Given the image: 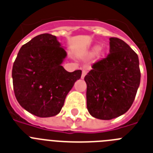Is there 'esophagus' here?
<instances>
[{"label": "esophagus", "instance_id": "esophagus-1", "mask_svg": "<svg viewBox=\"0 0 153 153\" xmlns=\"http://www.w3.org/2000/svg\"><path fill=\"white\" fill-rule=\"evenodd\" d=\"M86 74H87V71H86L85 70H83V71H82V79L85 78V76Z\"/></svg>", "mask_w": 153, "mask_h": 153}]
</instances>
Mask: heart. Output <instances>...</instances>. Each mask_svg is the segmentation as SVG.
<instances>
[{
    "instance_id": "1",
    "label": "heart",
    "mask_w": 153,
    "mask_h": 153,
    "mask_svg": "<svg viewBox=\"0 0 153 153\" xmlns=\"http://www.w3.org/2000/svg\"><path fill=\"white\" fill-rule=\"evenodd\" d=\"M98 50H99V47H98V46H95V47L94 48H93V50H92V51H91V54H95V52H96V51H98Z\"/></svg>"
}]
</instances>
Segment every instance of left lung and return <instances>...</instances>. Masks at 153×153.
<instances>
[{"label": "left lung", "mask_w": 153, "mask_h": 153, "mask_svg": "<svg viewBox=\"0 0 153 153\" xmlns=\"http://www.w3.org/2000/svg\"><path fill=\"white\" fill-rule=\"evenodd\" d=\"M109 54L85 77L87 108L96 119L110 120L132 106L140 84L137 54L123 40L109 38Z\"/></svg>", "instance_id": "1"}]
</instances>
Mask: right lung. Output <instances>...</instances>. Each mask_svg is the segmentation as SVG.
Listing matches in <instances>:
<instances>
[{
	"label": "right lung",
	"mask_w": 153,
	"mask_h": 153,
	"mask_svg": "<svg viewBox=\"0 0 153 153\" xmlns=\"http://www.w3.org/2000/svg\"><path fill=\"white\" fill-rule=\"evenodd\" d=\"M66 51L51 34L34 37L21 48L13 65L14 95L28 112L46 118L58 115L68 93L82 76L62 66Z\"/></svg>",
	"instance_id": "add662e5"
}]
</instances>
